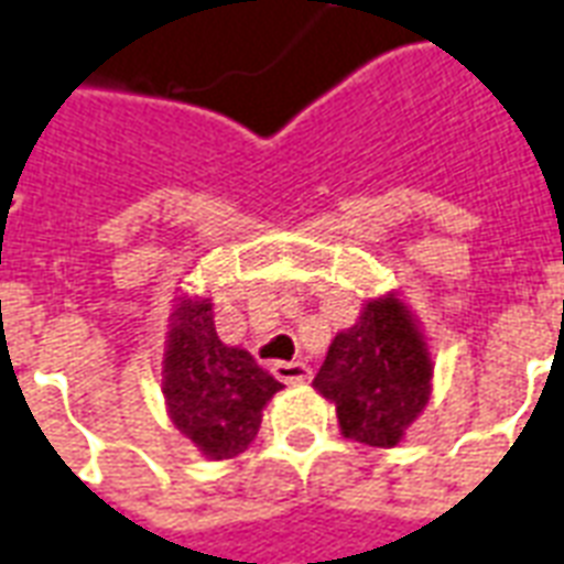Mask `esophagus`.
<instances>
[{"label": "esophagus", "mask_w": 564, "mask_h": 564, "mask_svg": "<svg viewBox=\"0 0 564 564\" xmlns=\"http://www.w3.org/2000/svg\"><path fill=\"white\" fill-rule=\"evenodd\" d=\"M271 373L286 382V386H295V382H307L311 379V367L304 365V361H278V365L271 367Z\"/></svg>", "instance_id": "34e87169"}]
</instances>
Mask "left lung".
<instances>
[{
	"label": "left lung",
	"instance_id": "1",
	"mask_svg": "<svg viewBox=\"0 0 564 564\" xmlns=\"http://www.w3.org/2000/svg\"><path fill=\"white\" fill-rule=\"evenodd\" d=\"M433 352L400 293L367 299L356 325L337 332L314 388L335 403L346 440L394 448L433 391Z\"/></svg>",
	"mask_w": 564,
	"mask_h": 564
}]
</instances>
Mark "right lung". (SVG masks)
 I'll return each mask as SVG.
<instances>
[{"mask_svg": "<svg viewBox=\"0 0 564 564\" xmlns=\"http://www.w3.org/2000/svg\"><path fill=\"white\" fill-rule=\"evenodd\" d=\"M281 388L248 349L220 340L212 295L178 286L166 316L161 394L170 421L203 457H239L257 440L262 410Z\"/></svg>", "mask_w": 564, "mask_h": 564, "instance_id": "add662e5", "label": "right lung"}]
</instances>
